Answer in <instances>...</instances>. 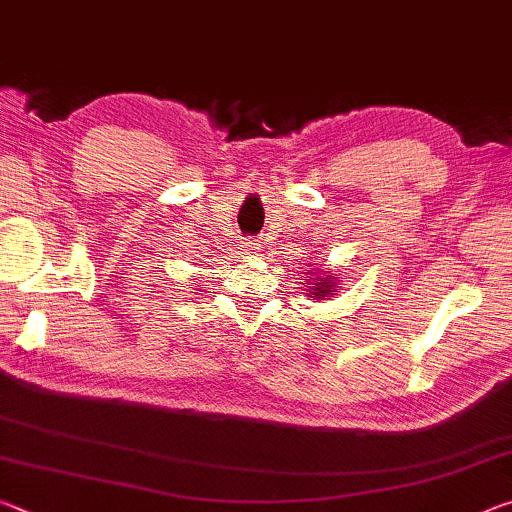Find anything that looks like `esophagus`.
Wrapping results in <instances>:
<instances>
[{
  "instance_id": "esophagus-1",
  "label": "esophagus",
  "mask_w": 512,
  "mask_h": 512,
  "mask_svg": "<svg viewBox=\"0 0 512 512\" xmlns=\"http://www.w3.org/2000/svg\"><path fill=\"white\" fill-rule=\"evenodd\" d=\"M241 250H244V255H253V253H257V250H259L257 239H253V237L244 239V244H241Z\"/></svg>"
}]
</instances>
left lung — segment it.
I'll return each mask as SVG.
<instances>
[{"mask_svg":"<svg viewBox=\"0 0 512 512\" xmlns=\"http://www.w3.org/2000/svg\"><path fill=\"white\" fill-rule=\"evenodd\" d=\"M334 275H327V277H323V280H318V284L314 287V293H311V296H318V298H327V296H332V287H334Z\"/></svg>","mask_w":512,"mask_h":512,"instance_id":"1","label":"left lung"}]
</instances>
